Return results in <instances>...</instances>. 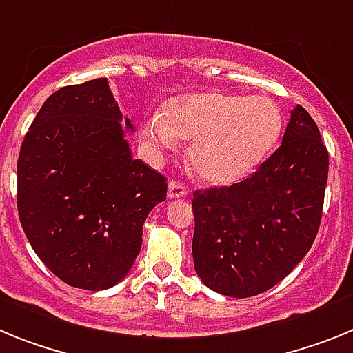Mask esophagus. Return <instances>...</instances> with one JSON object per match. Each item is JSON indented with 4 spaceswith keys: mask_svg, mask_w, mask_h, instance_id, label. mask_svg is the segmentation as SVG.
<instances>
[{
    "mask_svg": "<svg viewBox=\"0 0 353 353\" xmlns=\"http://www.w3.org/2000/svg\"><path fill=\"white\" fill-rule=\"evenodd\" d=\"M188 194V190L183 183L179 181H170L168 183V199H177V197H185Z\"/></svg>",
    "mask_w": 353,
    "mask_h": 353,
    "instance_id": "34e87169",
    "label": "esophagus"
}]
</instances>
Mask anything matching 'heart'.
Returning a JSON list of instances; mask_svg holds the SVG:
<instances>
[{
	"instance_id": "1",
	"label": "heart",
	"mask_w": 353,
	"mask_h": 353,
	"mask_svg": "<svg viewBox=\"0 0 353 353\" xmlns=\"http://www.w3.org/2000/svg\"><path fill=\"white\" fill-rule=\"evenodd\" d=\"M283 115L268 97L199 92L167 104L143 125L156 147L188 140V163L210 185H231L261 163L281 137Z\"/></svg>"
}]
</instances>
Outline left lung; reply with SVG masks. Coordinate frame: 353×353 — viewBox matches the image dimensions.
Masks as SVG:
<instances>
[{
	"instance_id": "left-lung-1",
	"label": "left lung",
	"mask_w": 353,
	"mask_h": 353,
	"mask_svg": "<svg viewBox=\"0 0 353 353\" xmlns=\"http://www.w3.org/2000/svg\"><path fill=\"white\" fill-rule=\"evenodd\" d=\"M327 176V147L299 104L281 147L252 176L194 194L192 254L202 283L234 299L281 283L316 238Z\"/></svg>"
}]
</instances>
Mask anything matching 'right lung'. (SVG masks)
<instances>
[{
	"instance_id": "obj_1",
	"label": "right lung",
	"mask_w": 353,
	"mask_h": 353,
	"mask_svg": "<svg viewBox=\"0 0 353 353\" xmlns=\"http://www.w3.org/2000/svg\"><path fill=\"white\" fill-rule=\"evenodd\" d=\"M108 79L69 85L46 99L17 159V211L32 249L81 290L121 283L142 228L167 199V179L133 159ZM125 130L133 131L130 119Z\"/></svg>"
}]
</instances>
